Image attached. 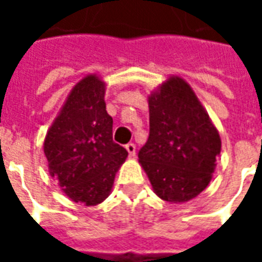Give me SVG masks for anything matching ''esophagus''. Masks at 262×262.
Returning <instances> with one entry per match:
<instances>
[{
  "mask_svg": "<svg viewBox=\"0 0 262 262\" xmlns=\"http://www.w3.org/2000/svg\"><path fill=\"white\" fill-rule=\"evenodd\" d=\"M126 150H127V153H129V157H135V156H136V146H135L133 143L126 144Z\"/></svg>",
  "mask_w": 262,
  "mask_h": 262,
  "instance_id": "esophagus-1",
  "label": "esophagus"
}]
</instances>
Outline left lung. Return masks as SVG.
Returning <instances> with one entry per match:
<instances>
[{
    "label": "left lung",
    "mask_w": 262,
    "mask_h": 262,
    "mask_svg": "<svg viewBox=\"0 0 262 262\" xmlns=\"http://www.w3.org/2000/svg\"><path fill=\"white\" fill-rule=\"evenodd\" d=\"M147 102L150 135L139 151V163L157 196L185 203L212 181L222 148L219 130L180 75L160 82Z\"/></svg>",
    "instance_id": "1"
}]
</instances>
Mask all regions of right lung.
Returning <instances> with one entry per match:
<instances>
[{"label":"right lung","instance_id":"1","mask_svg":"<svg viewBox=\"0 0 262 262\" xmlns=\"http://www.w3.org/2000/svg\"><path fill=\"white\" fill-rule=\"evenodd\" d=\"M106 84L86 74L75 84L49 127L43 151L50 177L75 203L95 206L114 187L127 151L112 140L114 120L106 112Z\"/></svg>","mask_w":262,"mask_h":262}]
</instances>
